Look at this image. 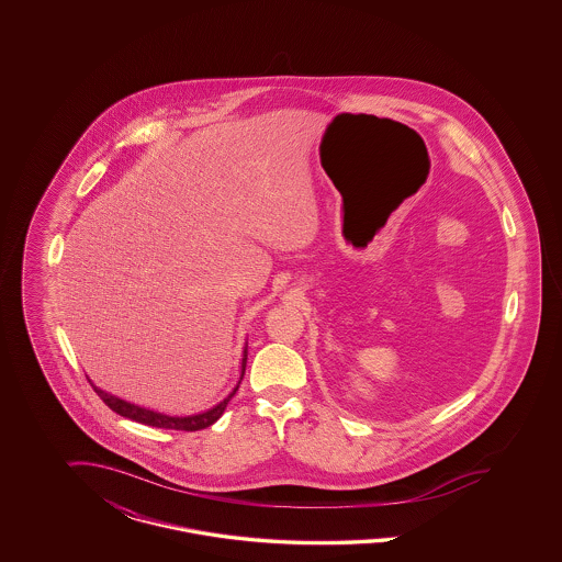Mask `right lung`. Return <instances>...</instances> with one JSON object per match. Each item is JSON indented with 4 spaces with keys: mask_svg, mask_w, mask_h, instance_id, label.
Instances as JSON below:
<instances>
[{
    "mask_svg": "<svg viewBox=\"0 0 562 562\" xmlns=\"http://www.w3.org/2000/svg\"><path fill=\"white\" fill-rule=\"evenodd\" d=\"M245 367H247V341H245V346H243L240 374H238L237 385L233 387V392L228 393L218 404H214L212 408L202 409V412H195V414H186V416H183V414H179V416H177V414H167V412H158V409L146 408V406L134 404V402H127V400H123V397L115 395V393L104 392L101 387H97L92 381H90V385L94 387V392L99 393V397H101L102 402H104L109 408L113 409V412H117L123 418L136 420V423H142V425L156 426V428L200 430V428H205V426L214 425V423L221 418L222 414H224V409L228 406L231 397L237 393L240 379H243V374H245Z\"/></svg>",
    "mask_w": 562,
    "mask_h": 562,
    "instance_id": "1",
    "label": "right lung"
}]
</instances>
